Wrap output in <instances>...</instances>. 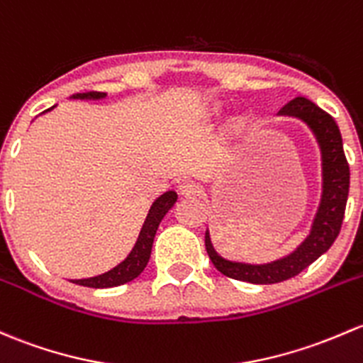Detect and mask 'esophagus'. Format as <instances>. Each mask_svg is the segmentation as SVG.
I'll return each mask as SVG.
<instances>
[{
    "label": "esophagus",
    "instance_id": "obj_1",
    "mask_svg": "<svg viewBox=\"0 0 363 363\" xmlns=\"http://www.w3.org/2000/svg\"><path fill=\"white\" fill-rule=\"evenodd\" d=\"M201 193V188L196 184V182L193 181H186L182 182L181 186H179V194L184 198H193V196H198V194Z\"/></svg>",
    "mask_w": 363,
    "mask_h": 363
}]
</instances>
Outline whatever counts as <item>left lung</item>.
Listing matches in <instances>:
<instances>
[{"label": "left lung", "instance_id": "8db88e82", "mask_svg": "<svg viewBox=\"0 0 363 363\" xmlns=\"http://www.w3.org/2000/svg\"><path fill=\"white\" fill-rule=\"evenodd\" d=\"M278 114L299 118L315 133L322 151V200L306 240L287 257L268 264H247V262H235L220 257L213 250L208 231L205 233V247L212 264L226 277L249 284H278L306 269L323 252L329 250L334 240L337 238L345 219L346 201H348L350 165L342 150L341 132L334 118L306 97L292 99Z\"/></svg>", "mask_w": 363, "mask_h": 363}]
</instances>
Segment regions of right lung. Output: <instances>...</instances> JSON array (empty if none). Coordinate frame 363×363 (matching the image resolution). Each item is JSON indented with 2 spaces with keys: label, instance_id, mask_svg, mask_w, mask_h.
Listing matches in <instances>:
<instances>
[{
  "label": "right lung",
  "instance_id": "add662e5",
  "mask_svg": "<svg viewBox=\"0 0 363 363\" xmlns=\"http://www.w3.org/2000/svg\"><path fill=\"white\" fill-rule=\"evenodd\" d=\"M106 97L104 91H89V94H76L72 95V99H102ZM55 108V106H53ZM52 109V108H50ZM47 109V111H50ZM177 201V193L175 191H167L162 196L156 198L155 203L151 205L150 213H147L146 220L143 224V230L139 233V238H137L135 245L130 254L127 255L123 262H120L118 266H114L109 272L99 274V277L91 278H83V280H72V284L83 285V287H91V289H108V287H118V285H123L127 281H132L133 278L139 277L140 273L146 268L147 261L151 257V247L152 240H155L156 230H158L160 223L165 217V213L174 207V203Z\"/></svg>",
  "mask_w": 363,
  "mask_h": 363
}]
</instances>
